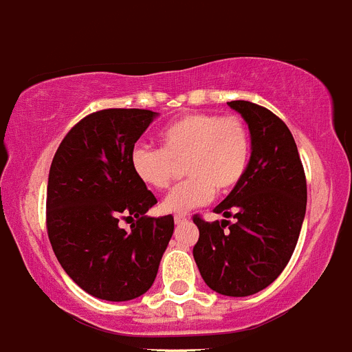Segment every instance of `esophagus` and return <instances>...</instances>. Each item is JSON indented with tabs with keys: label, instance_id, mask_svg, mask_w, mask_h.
Instances as JSON below:
<instances>
[{
	"label": "esophagus",
	"instance_id": "1",
	"mask_svg": "<svg viewBox=\"0 0 352 352\" xmlns=\"http://www.w3.org/2000/svg\"><path fill=\"white\" fill-rule=\"evenodd\" d=\"M174 222L178 223V226H182V223L186 222V217L185 214H176V217H174Z\"/></svg>",
	"mask_w": 352,
	"mask_h": 352
}]
</instances>
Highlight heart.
Here are the masks:
<instances>
[{
    "label": "heart",
    "instance_id": "b5f03b06",
    "mask_svg": "<svg viewBox=\"0 0 352 352\" xmlns=\"http://www.w3.org/2000/svg\"><path fill=\"white\" fill-rule=\"evenodd\" d=\"M160 149L138 144L130 164L141 183L153 190H166L183 162L188 176L176 185L160 208L164 213L183 214L203 206L219 192L231 190L247 170L250 133L238 116L190 113L170 121L160 130Z\"/></svg>",
    "mask_w": 352,
    "mask_h": 352
}]
</instances>
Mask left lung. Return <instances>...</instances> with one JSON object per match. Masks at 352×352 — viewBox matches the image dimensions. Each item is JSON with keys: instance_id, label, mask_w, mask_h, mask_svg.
I'll return each mask as SVG.
<instances>
[{"instance_id": "obj_1", "label": "left lung", "mask_w": 352, "mask_h": 352, "mask_svg": "<svg viewBox=\"0 0 352 352\" xmlns=\"http://www.w3.org/2000/svg\"><path fill=\"white\" fill-rule=\"evenodd\" d=\"M227 105L250 130V160L243 178L214 208L226 220L194 217V259L208 287L241 298L268 287L287 266L303 226L307 179L296 142L280 118L247 100Z\"/></svg>"}]
</instances>
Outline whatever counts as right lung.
Masks as SVG:
<instances>
[{
	"label": "right lung",
	"instance_id": "right-lung-1",
	"mask_svg": "<svg viewBox=\"0 0 352 352\" xmlns=\"http://www.w3.org/2000/svg\"><path fill=\"white\" fill-rule=\"evenodd\" d=\"M158 113L104 109L80 120L52 158L47 232L72 280L105 301L144 294L174 231L173 214L151 219L157 199L133 174L130 155ZM138 218L130 232L117 223Z\"/></svg>",
	"mask_w": 352,
	"mask_h": 352
}]
</instances>
